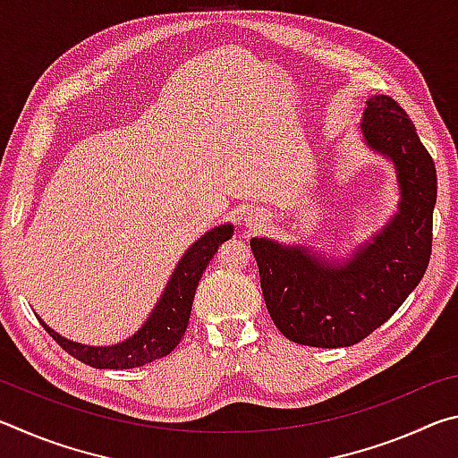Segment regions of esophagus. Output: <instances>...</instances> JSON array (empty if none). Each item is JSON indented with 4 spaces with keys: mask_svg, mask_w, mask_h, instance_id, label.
Instances as JSON below:
<instances>
[{
    "mask_svg": "<svg viewBox=\"0 0 458 458\" xmlns=\"http://www.w3.org/2000/svg\"><path fill=\"white\" fill-rule=\"evenodd\" d=\"M250 218H252V216H250Z\"/></svg>",
    "mask_w": 458,
    "mask_h": 458,
    "instance_id": "1",
    "label": "esophagus"
}]
</instances>
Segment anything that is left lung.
<instances>
[{
	"label": "left lung",
	"instance_id": "obj_1",
	"mask_svg": "<svg viewBox=\"0 0 458 458\" xmlns=\"http://www.w3.org/2000/svg\"><path fill=\"white\" fill-rule=\"evenodd\" d=\"M361 133L392 159L400 183L398 214L347 262H331L303 246L252 238L270 319L286 339L311 347L360 344L398 311L416 289L432 252L437 167L396 100H368Z\"/></svg>",
	"mask_w": 458,
	"mask_h": 458
}]
</instances>
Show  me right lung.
I'll list each match as a JSON object with an SVG mask.
<instances>
[{
	"label": "right lung",
	"mask_w": 458,
	"mask_h": 458,
	"mask_svg": "<svg viewBox=\"0 0 458 458\" xmlns=\"http://www.w3.org/2000/svg\"><path fill=\"white\" fill-rule=\"evenodd\" d=\"M232 232H234L232 224H224V226L210 230L196 244L190 246V250L177 262L174 275L149 319L143 323V327L133 337L123 341V344L111 347L81 345L58 335L40 319L42 327L72 358L98 369L141 368L145 363L165 358L175 350V345L183 337L185 327H188L193 294H196V286L208 262L218 252V246L232 236Z\"/></svg>",
	"instance_id": "right-lung-1"
}]
</instances>
